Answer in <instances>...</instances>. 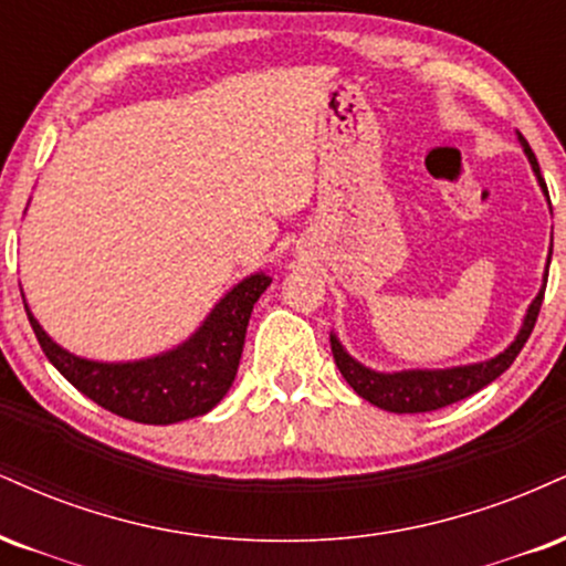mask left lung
I'll return each instance as SVG.
<instances>
[{
	"instance_id": "1",
	"label": "left lung",
	"mask_w": 566,
	"mask_h": 566,
	"mask_svg": "<svg viewBox=\"0 0 566 566\" xmlns=\"http://www.w3.org/2000/svg\"><path fill=\"white\" fill-rule=\"evenodd\" d=\"M520 145L527 156L530 166H533L537 185H541L543 196L548 198V188L541 177V166H537V158L533 148L527 145V139L520 135ZM551 203V201H548ZM551 254H554V235H551V249H548V262L546 272H543V285L537 291V296L530 302L527 312H524V321L520 334L514 336V342L509 344L506 349L497 352L495 357L480 363L469 365H453V368H410V370H374L368 365L349 355L344 349V344L338 342V336L331 331V352H334V360L342 370V376L347 378V384L363 400H368L376 408L389 410V413H429V410H440L444 405H453L458 400H467V397L474 395L493 384L503 370H509V365L516 360L524 344H527L530 334H533L537 312H541L543 294H546L548 283V264Z\"/></svg>"
}]
</instances>
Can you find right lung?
<instances>
[{"label":"right lung","instance_id":"right-lung-1","mask_svg":"<svg viewBox=\"0 0 566 566\" xmlns=\"http://www.w3.org/2000/svg\"><path fill=\"white\" fill-rule=\"evenodd\" d=\"M270 283L272 277L262 270L243 277L177 347L122 363L90 360L63 349L33 317L25 296L23 304L46 360L84 397L129 421L169 427L206 416L228 395L241 363L251 310Z\"/></svg>","mask_w":566,"mask_h":566}]
</instances>
